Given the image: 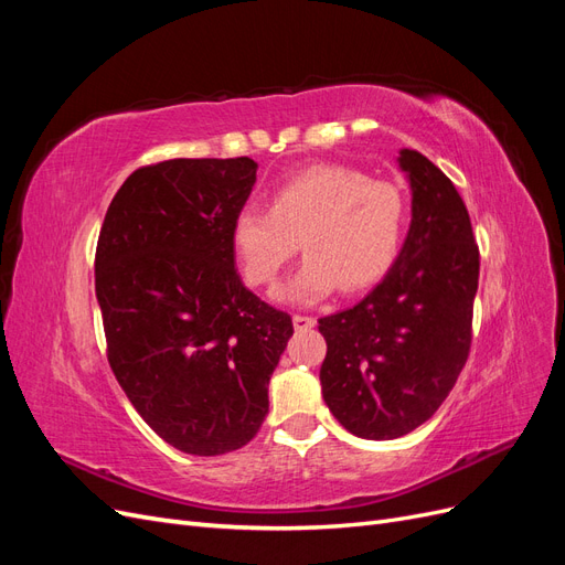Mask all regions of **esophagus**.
I'll use <instances>...</instances> for the list:
<instances>
[{"label": "esophagus", "mask_w": 565, "mask_h": 565, "mask_svg": "<svg viewBox=\"0 0 565 565\" xmlns=\"http://www.w3.org/2000/svg\"><path fill=\"white\" fill-rule=\"evenodd\" d=\"M292 322H295L297 330H311L313 324H316V318L313 316H303V313H295Z\"/></svg>", "instance_id": "esophagus-1"}]
</instances>
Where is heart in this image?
I'll use <instances>...</instances> for the list:
<instances>
[{
  "label": "heart",
  "mask_w": 565,
  "mask_h": 565,
  "mask_svg": "<svg viewBox=\"0 0 565 565\" xmlns=\"http://www.w3.org/2000/svg\"><path fill=\"white\" fill-rule=\"evenodd\" d=\"M409 221L396 183L372 181L341 164H313L278 183L266 207H243L231 221V247L254 287H270L295 259L306 262L278 299L313 303L334 289L358 295L388 276Z\"/></svg>",
  "instance_id": "heart-1"
}]
</instances>
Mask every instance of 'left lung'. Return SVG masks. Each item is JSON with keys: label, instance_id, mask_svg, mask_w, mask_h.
Here are the masks:
<instances>
[{"label": "left lung", "instance_id": "8db88e82", "mask_svg": "<svg viewBox=\"0 0 565 565\" xmlns=\"http://www.w3.org/2000/svg\"><path fill=\"white\" fill-rule=\"evenodd\" d=\"M413 221L398 262L353 309L324 316L322 398L347 431L391 440L448 398L471 349L478 245L455 183L417 150H401Z\"/></svg>", "mask_w": 565, "mask_h": 565}]
</instances>
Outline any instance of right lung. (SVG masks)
<instances>
[{
	"label": "right lung",
	"mask_w": 565,
	"mask_h": 565,
	"mask_svg": "<svg viewBox=\"0 0 565 565\" xmlns=\"http://www.w3.org/2000/svg\"><path fill=\"white\" fill-rule=\"evenodd\" d=\"M254 181L249 158L141 167L98 235L108 363L150 429L188 455H224L256 436L295 332L235 270L231 221Z\"/></svg>",
	"instance_id": "add662e5"
}]
</instances>
